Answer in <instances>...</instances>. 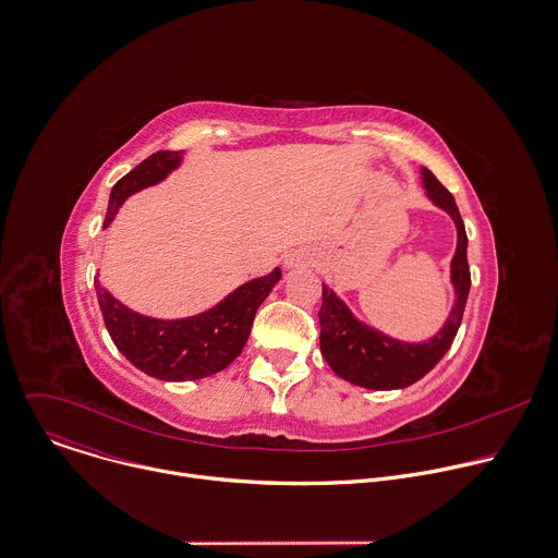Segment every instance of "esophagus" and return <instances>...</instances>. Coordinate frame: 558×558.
<instances>
[{"mask_svg":"<svg viewBox=\"0 0 558 558\" xmlns=\"http://www.w3.org/2000/svg\"><path fill=\"white\" fill-rule=\"evenodd\" d=\"M289 265H291V263H289Z\"/></svg>","mask_w":558,"mask_h":558,"instance_id":"1","label":"esophagus"}]
</instances>
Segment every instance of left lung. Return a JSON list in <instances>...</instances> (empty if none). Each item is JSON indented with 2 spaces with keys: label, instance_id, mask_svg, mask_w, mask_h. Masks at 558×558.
Masks as SVG:
<instances>
[{
  "label": "left lung",
  "instance_id": "obj_1",
  "mask_svg": "<svg viewBox=\"0 0 558 558\" xmlns=\"http://www.w3.org/2000/svg\"><path fill=\"white\" fill-rule=\"evenodd\" d=\"M420 175L426 197L437 208L446 210L457 226V250L450 260L454 302L439 332L424 341H402L359 319L352 308L328 284H324V302L319 308V348L332 372L356 387L391 391L411 387L424 378L450 350L465 313L472 287L465 223L452 193L433 175V171L422 167Z\"/></svg>",
  "mask_w": 558,
  "mask_h": 558
}]
</instances>
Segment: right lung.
<instances>
[{
	"mask_svg": "<svg viewBox=\"0 0 558 558\" xmlns=\"http://www.w3.org/2000/svg\"><path fill=\"white\" fill-rule=\"evenodd\" d=\"M184 151H156L125 173L110 191L104 228H108L121 204L158 182L182 165ZM282 278L280 267L252 278L228 293L215 306L180 317L158 319L141 315L121 304L95 278L97 302L106 330L117 350L141 372L167 383L199 380L226 369L247 343L254 315Z\"/></svg>",
	"mask_w": 558,
	"mask_h": 558,
	"instance_id": "1",
	"label": "right lung"
}]
</instances>
